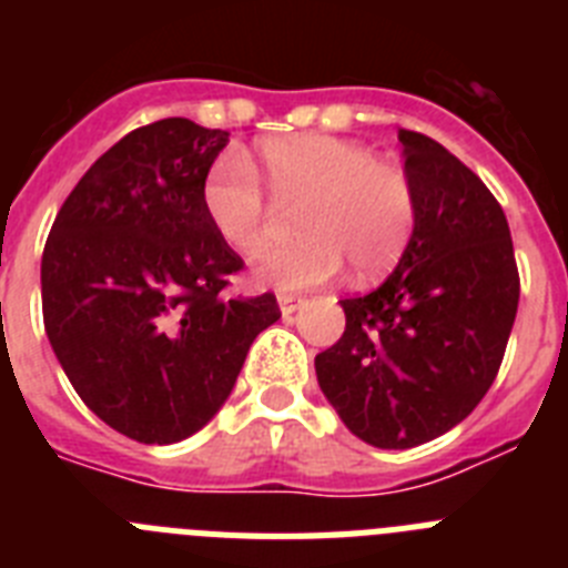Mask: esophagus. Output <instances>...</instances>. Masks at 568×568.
<instances>
[{"label": "esophagus", "mask_w": 568, "mask_h": 568, "mask_svg": "<svg viewBox=\"0 0 568 568\" xmlns=\"http://www.w3.org/2000/svg\"><path fill=\"white\" fill-rule=\"evenodd\" d=\"M301 304H304V301H301L298 295H290V293L278 295V310L284 318H293V313L295 310H301Z\"/></svg>", "instance_id": "34e87169"}]
</instances>
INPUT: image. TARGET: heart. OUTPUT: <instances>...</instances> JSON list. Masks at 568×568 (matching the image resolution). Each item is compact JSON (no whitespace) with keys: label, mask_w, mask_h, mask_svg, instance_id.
Listing matches in <instances>:
<instances>
[{"label":"heart","mask_w":568,"mask_h":568,"mask_svg":"<svg viewBox=\"0 0 568 568\" xmlns=\"http://www.w3.org/2000/svg\"><path fill=\"white\" fill-rule=\"evenodd\" d=\"M255 164L270 193L295 207L293 247L267 250L253 281L273 290H310L344 270L378 275L404 255L415 230V187L400 164L378 159L366 144L327 133L264 139ZM202 207L210 227L239 253L264 239L267 202L241 155L222 153L204 173Z\"/></svg>","instance_id":"b5f03b06"}]
</instances>
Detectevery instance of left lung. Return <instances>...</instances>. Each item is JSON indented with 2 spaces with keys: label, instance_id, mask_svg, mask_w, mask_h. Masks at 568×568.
<instances>
[{
  "label": "left lung",
  "instance_id": "obj_1",
  "mask_svg": "<svg viewBox=\"0 0 568 568\" xmlns=\"http://www.w3.org/2000/svg\"><path fill=\"white\" fill-rule=\"evenodd\" d=\"M415 230L373 293L344 298L346 329L315 375L355 438L409 449L458 426L504 361L520 278L506 215L444 144L400 130Z\"/></svg>",
  "mask_w": 568,
  "mask_h": 568
}]
</instances>
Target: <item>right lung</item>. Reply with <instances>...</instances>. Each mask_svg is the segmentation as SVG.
<instances>
[{"mask_svg":"<svg viewBox=\"0 0 568 568\" xmlns=\"http://www.w3.org/2000/svg\"><path fill=\"white\" fill-rule=\"evenodd\" d=\"M227 130L162 119L79 179L42 255L44 333L79 398L139 444L199 433L233 393L273 293L227 298L241 258L210 227L202 182Z\"/></svg>","mask_w":568,"mask_h":568,"instance_id":"right-lung-1","label":"right lung"}]
</instances>
